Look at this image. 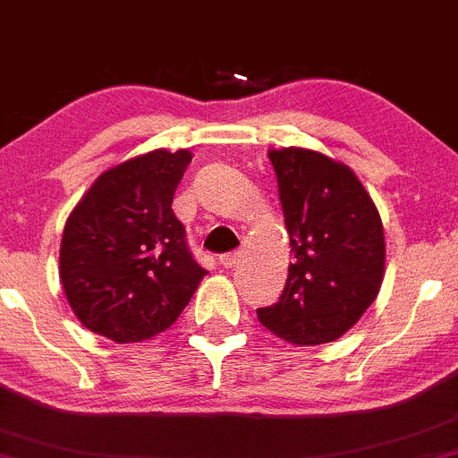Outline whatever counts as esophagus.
<instances>
[{
	"label": "esophagus",
	"mask_w": 458,
	"mask_h": 458,
	"mask_svg": "<svg viewBox=\"0 0 458 458\" xmlns=\"http://www.w3.org/2000/svg\"><path fill=\"white\" fill-rule=\"evenodd\" d=\"M241 262V251H233V254H225L219 259V265L225 267V269H233V267H236Z\"/></svg>",
	"instance_id": "34e87169"
}]
</instances>
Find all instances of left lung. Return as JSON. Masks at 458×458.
Here are the masks:
<instances>
[{"instance_id": "1", "label": "left lung", "mask_w": 458, "mask_h": 458, "mask_svg": "<svg viewBox=\"0 0 458 458\" xmlns=\"http://www.w3.org/2000/svg\"><path fill=\"white\" fill-rule=\"evenodd\" d=\"M293 262L280 301L259 310L297 346L334 343L372 306L386 276L381 215L360 178L318 150L271 148Z\"/></svg>"}]
</instances>
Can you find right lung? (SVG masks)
<instances>
[{
	"label": "right lung",
	"instance_id": "right-lung-1",
	"mask_svg": "<svg viewBox=\"0 0 458 458\" xmlns=\"http://www.w3.org/2000/svg\"><path fill=\"white\" fill-rule=\"evenodd\" d=\"M191 152L157 148L105 170L68 215L60 282L79 323L118 344L170 327L207 276L172 211Z\"/></svg>",
	"mask_w": 458,
	"mask_h": 458
}]
</instances>
